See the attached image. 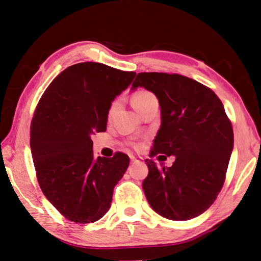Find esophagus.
<instances>
[{
    "label": "esophagus",
    "mask_w": 261,
    "mask_h": 261,
    "mask_svg": "<svg viewBox=\"0 0 261 261\" xmlns=\"http://www.w3.org/2000/svg\"><path fill=\"white\" fill-rule=\"evenodd\" d=\"M142 158L141 157H135V156H130V162L132 163H141Z\"/></svg>",
    "instance_id": "obj_1"
}]
</instances>
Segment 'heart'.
Listing matches in <instances>:
<instances>
[{"label": "heart", "instance_id": "heart-1", "mask_svg": "<svg viewBox=\"0 0 261 261\" xmlns=\"http://www.w3.org/2000/svg\"><path fill=\"white\" fill-rule=\"evenodd\" d=\"M152 97H155V96L149 92H138V93H135L134 95H133L130 101H132L133 107H134L135 111L138 113L139 110L142 109L143 105L146 103V101H147L150 98H152ZM116 106H117V103H116V101H114V103L110 107L109 117L113 116L114 112H115V110H116Z\"/></svg>", "mask_w": 261, "mask_h": 261}]
</instances>
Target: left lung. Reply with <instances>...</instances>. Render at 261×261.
<instances>
[{"mask_svg": "<svg viewBox=\"0 0 261 261\" xmlns=\"http://www.w3.org/2000/svg\"><path fill=\"white\" fill-rule=\"evenodd\" d=\"M138 86L154 93L161 105L162 125L149 157H176L173 166L163 168L146 160V198L165 218H195L214 204L224 186L233 147L230 119L211 88L186 76L139 73L132 90Z\"/></svg>", "mask_w": 261, "mask_h": 261, "instance_id": "8db88e82", "label": "left lung"}]
</instances>
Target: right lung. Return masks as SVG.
I'll return each instance as SVG.
<instances>
[{"label": "right lung", "mask_w": 261, "mask_h": 261, "mask_svg": "<svg viewBox=\"0 0 261 261\" xmlns=\"http://www.w3.org/2000/svg\"><path fill=\"white\" fill-rule=\"evenodd\" d=\"M101 63L65 68L48 85L31 123V151L43 194L68 220L88 224L109 212L129 157H95L94 133L105 132L112 101L134 80Z\"/></svg>", "instance_id": "obj_1"}]
</instances>
